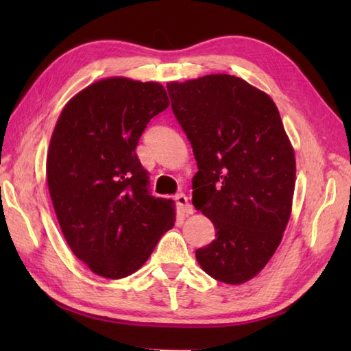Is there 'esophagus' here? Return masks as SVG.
<instances>
[{"instance_id":"esophagus-1","label":"esophagus","mask_w":351,"mask_h":351,"mask_svg":"<svg viewBox=\"0 0 351 351\" xmlns=\"http://www.w3.org/2000/svg\"><path fill=\"white\" fill-rule=\"evenodd\" d=\"M176 200V205L180 208V211L185 215H190L193 214V206L189 204V197L184 195V193H180V195L175 196Z\"/></svg>"}]
</instances>
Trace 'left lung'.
I'll list each match as a JSON object with an SVG mask.
<instances>
[{
    "mask_svg": "<svg viewBox=\"0 0 351 351\" xmlns=\"http://www.w3.org/2000/svg\"><path fill=\"white\" fill-rule=\"evenodd\" d=\"M167 92L197 161L193 205L215 228L196 259L215 280L240 285L265 267L288 225L293 146L270 96L241 78L215 73Z\"/></svg>",
    "mask_w": 351,
    "mask_h": 351,
    "instance_id": "left-lung-1",
    "label": "left lung"
}]
</instances>
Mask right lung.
<instances>
[{
    "label": "right lung",
    "instance_id": "right-lung-1",
    "mask_svg": "<svg viewBox=\"0 0 351 351\" xmlns=\"http://www.w3.org/2000/svg\"><path fill=\"white\" fill-rule=\"evenodd\" d=\"M167 107L158 83L106 78L66 104L52 132V205L73 255L102 278L137 271L173 226V200L151 195L136 154L149 121Z\"/></svg>",
    "mask_w": 351,
    "mask_h": 351
}]
</instances>
